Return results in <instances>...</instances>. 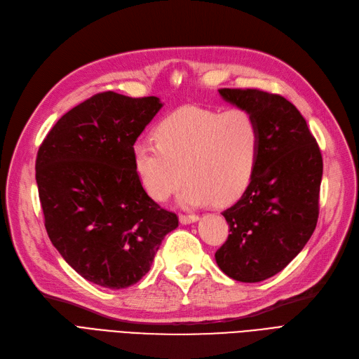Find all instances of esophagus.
I'll return each instance as SVG.
<instances>
[{
  "mask_svg": "<svg viewBox=\"0 0 359 359\" xmlns=\"http://www.w3.org/2000/svg\"><path fill=\"white\" fill-rule=\"evenodd\" d=\"M197 219H199V217H197V215H193V214H190V215L181 214V215H180L181 224H191V222H196Z\"/></svg>",
  "mask_w": 359,
  "mask_h": 359,
  "instance_id": "esophagus-1",
  "label": "esophagus"
}]
</instances>
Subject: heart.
<instances>
[{"mask_svg":"<svg viewBox=\"0 0 359 359\" xmlns=\"http://www.w3.org/2000/svg\"><path fill=\"white\" fill-rule=\"evenodd\" d=\"M156 140L132 147L142 187L153 199L166 201L189 178L178 202L191 208L239 199L254 178L262 133L248 109L182 107L158 123Z\"/></svg>","mask_w":359,"mask_h":359,"instance_id":"b5f03b06","label":"heart"}]
</instances>
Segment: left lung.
Wrapping results in <instances>:
<instances>
[{
  "label": "left lung",
  "mask_w": 359,
  "mask_h": 359,
  "mask_svg": "<svg viewBox=\"0 0 359 359\" xmlns=\"http://www.w3.org/2000/svg\"><path fill=\"white\" fill-rule=\"evenodd\" d=\"M218 92L255 117L262 145L250 187L222 212L230 234L215 259L234 280L262 282L285 269L312 236L323 156L304 117L283 96L259 89Z\"/></svg>",
  "instance_id": "left-lung-1"
}]
</instances>
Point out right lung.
Masks as SVG:
<instances>
[{
  "mask_svg": "<svg viewBox=\"0 0 359 359\" xmlns=\"http://www.w3.org/2000/svg\"><path fill=\"white\" fill-rule=\"evenodd\" d=\"M158 97L97 93L62 116L40 145L35 180L44 226L65 262L96 285L137 283L178 217L144 190L132 147Z\"/></svg>",
  "mask_w": 359,
  "mask_h": 359,
  "instance_id": "obj_1",
  "label": "right lung"
}]
</instances>
